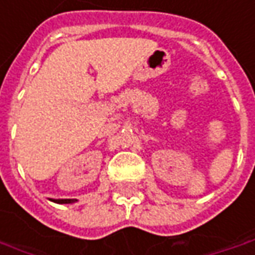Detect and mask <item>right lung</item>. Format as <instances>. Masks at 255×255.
I'll list each match as a JSON object with an SVG mask.
<instances>
[{"label": "right lung", "instance_id": "1", "mask_svg": "<svg viewBox=\"0 0 255 255\" xmlns=\"http://www.w3.org/2000/svg\"><path fill=\"white\" fill-rule=\"evenodd\" d=\"M57 204H72V202H75L77 200H53Z\"/></svg>", "mask_w": 255, "mask_h": 255}]
</instances>
